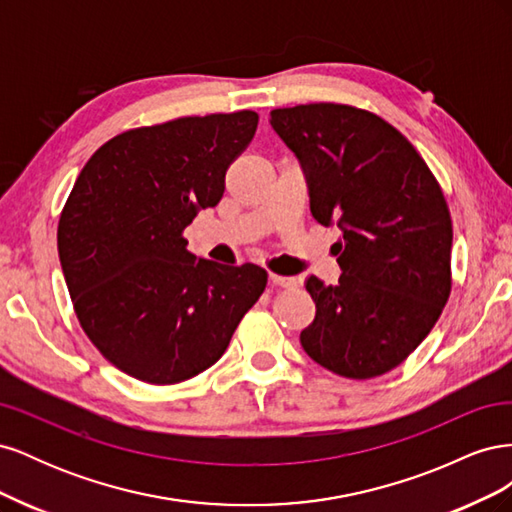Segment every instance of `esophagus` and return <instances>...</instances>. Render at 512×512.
<instances>
[{"label":"esophagus","instance_id":"34e87169","mask_svg":"<svg viewBox=\"0 0 512 512\" xmlns=\"http://www.w3.org/2000/svg\"><path fill=\"white\" fill-rule=\"evenodd\" d=\"M269 282L273 286H280V288H294V286H297V280H294V277H284V275H275V273L269 275Z\"/></svg>","mask_w":512,"mask_h":512}]
</instances>
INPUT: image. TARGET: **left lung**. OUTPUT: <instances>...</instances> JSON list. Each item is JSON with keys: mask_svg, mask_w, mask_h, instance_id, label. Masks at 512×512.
I'll list each match as a JSON object with an SVG mask.
<instances>
[{"mask_svg": "<svg viewBox=\"0 0 512 512\" xmlns=\"http://www.w3.org/2000/svg\"><path fill=\"white\" fill-rule=\"evenodd\" d=\"M271 126L307 170L316 222L344 230L339 284L307 280L316 318L301 346L337 376L378 378L418 348L451 297L444 192L408 138L365 108H275Z\"/></svg>", "mask_w": 512, "mask_h": 512, "instance_id": "1", "label": "left lung"}]
</instances>
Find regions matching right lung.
I'll list each match as a JSON object with an SVG mask.
<instances>
[{
	"label": "right lung",
	"instance_id": "1",
	"mask_svg": "<svg viewBox=\"0 0 512 512\" xmlns=\"http://www.w3.org/2000/svg\"><path fill=\"white\" fill-rule=\"evenodd\" d=\"M254 111L179 117L121 132L87 160L59 215L57 247L85 335L147 384H177L220 359L267 288L256 265L188 252L183 230L224 196Z\"/></svg>",
	"mask_w": 512,
	"mask_h": 512
}]
</instances>
